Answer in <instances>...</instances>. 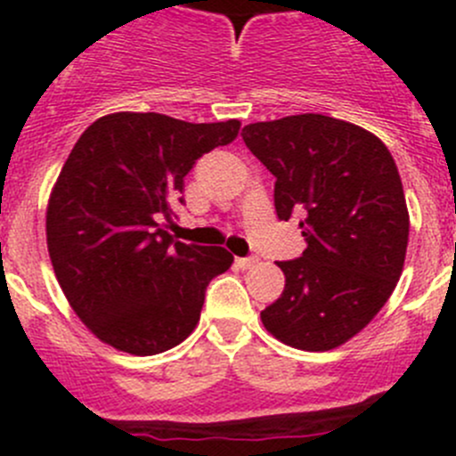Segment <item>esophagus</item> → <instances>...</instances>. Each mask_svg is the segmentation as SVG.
<instances>
[{"instance_id": "esophagus-1", "label": "esophagus", "mask_w": 456, "mask_h": 456, "mask_svg": "<svg viewBox=\"0 0 456 456\" xmlns=\"http://www.w3.org/2000/svg\"><path fill=\"white\" fill-rule=\"evenodd\" d=\"M236 265H238V269H242V271L254 269V266L257 265V257H238Z\"/></svg>"}]
</instances>
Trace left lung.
Masks as SVG:
<instances>
[{
  "label": "left lung",
  "instance_id": "8db88e82",
  "mask_svg": "<svg viewBox=\"0 0 456 456\" xmlns=\"http://www.w3.org/2000/svg\"><path fill=\"white\" fill-rule=\"evenodd\" d=\"M275 176V214L300 223L302 257L278 262L284 291L262 311L265 329L300 351L355 338L388 302L408 247L406 196L388 147L355 123L296 114L242 130Z\"/></svg>",
  "mask_w": 456,
  "mask_h": 456
}]
</instances>
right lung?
<instances>
[{
    "label": "right lung",
    "mask_w": 456,
    "mask_h": 456,
    "mask_svg": "<svg viewBox=\"0 0 456 456\" xmlns=\"http://www.w3.org/2000/svg\"><path fill=\"white\" fill-rule=\"evenodd\" d=\"M238 132L236 118L114 112L75 142L50 191L45 240L68 305L103 344L159 355L196 329L207 284L233 256L183 245L160 220L174 216L191 165Z\"/></svg>",
    "instance_id": "right-lung-1"
}]
</instances>
